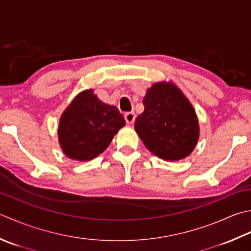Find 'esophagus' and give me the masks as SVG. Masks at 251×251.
<instances>
[{
    "label": "esophagus",
    "mask_w": 251,
    "mask_h": 251,
    "mask_svg": "<svg viewBox=\"0 0 251 251\" xmlns=\"http://www.w3.org/2000/svg\"><path fill=\"white\" fill-rule=\"evenodd\" d=\"M124 117H125V121L128 125L132 124V123L135 122V119H136V115L134 112H127L124 114Z\"/></svg>",
    "instance_id": "obj_1"
}]
</instances>
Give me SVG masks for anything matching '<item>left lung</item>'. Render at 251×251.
Returning <instances> with one entry per match:
<instances>
[{
    "label": "left lung",
    "instance_id": "left-lung-1",
    "mask_svg": "<svg viewBox=\"0 0 251 251\" xmlns=\"http://www.w3.org/2000/svg\"><path fill=\"white\" fill-rule=\"evenodd\" d=\"M142 103L135 129L148 150L166 161L188 156L199 139V123L184 93L172 82H156Z\"/></svg>",
    "mask_w": 251,
    "mask_h": 251
}]
</instances>
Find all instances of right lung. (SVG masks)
Here are the masks:
<instances>
[{"label": "right lung", "instance_id": "add662e5", "mask_svg": "<svg viewBox=\"0 0 251 251\" xmlns=\"http://www.w3.org/2000/svg\"><path fill=\"white\" fill-rule=\"evenodd\" d=\"M125 120L115 106L98 99L93 91L80 92L61 116L58 141L68 158L89 161L104 151Z\"/></svg>", "mask_w": 251, "mask_h": 251}]
</instances>
